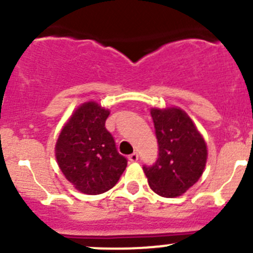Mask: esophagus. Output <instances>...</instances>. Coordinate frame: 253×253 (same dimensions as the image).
Returning a JSON list of instances; mask_svg holds the SVG:
<instances>
[{
    "label": "esophagus",
    "mask_w": 253,
    "mask_h": 253,
    "mask_svg": "<svg viewBox=\"0 0 253 253\" xmlns=\"http://www.w3.org/2000/svg\"><path fill=\"white\" fill-rule=\"evenodd\" d=\"M128 160H129V162H131V163L137 162V160H138V154H137V153H133V154L129 155Z\"/></svg>",
    "instance_id": "esophagus-1"
}]
</instances>
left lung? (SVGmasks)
I'll return each instance as SVG.
<instances>
[{
	"instance_id": "1",
	"label": "left lung",
	"mask_w": 253,
	"mask_h": 253,
	"mask_svg": "<svg viewBox=\"0 0 253 253\" xmlns=\"http://www.w3.org/2000/svg\"><path fill=\"white\" fill-rule=\"evenodd\" d=\"M158 139L157 162L143 170L150 188L162 197L172 198L192 187L203 174L207 145L192 120L177 108L152 109Z\"/></svg>"
}]
</instances>
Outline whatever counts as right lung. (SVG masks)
<instances>
[{"instance_id": "1", "label": "right lung", "mask_w": 253, "mask_h": 253, "mask_svg": "<svg viewBox=\"0 0 253 253\" xmlns=\"http://www.w3.org/2000/svg\"><path fill=\"white\" fill-rule=\"evenodd\" d=\"M110 112L94 101L82 104L56 142V159L65 177L81 192L100 195L114 187L127 167L105 128Z\"/></svg>"}]
</instances>
